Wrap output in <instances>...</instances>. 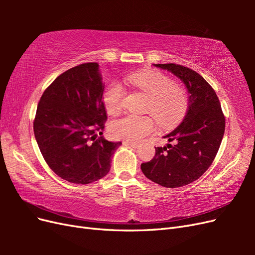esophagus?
<instances>
[{
	"label": "esophagus",
	"mask_w": 255,
	"mask_h": 255,
	"mask_svg": "<svg viewBox=\"0 0 255 255\" xmlns=\"http://www.w3.org/2000/svg\"><path fill=\"white\" fill-rule=\"evenodd\" d=\"M123 144H128V145H129V146H132V148H138V146H139V143H136V142H130V141H125L123 142Z\"/></svg>",
	"instance_id": "34e87169"
}]
</instances>
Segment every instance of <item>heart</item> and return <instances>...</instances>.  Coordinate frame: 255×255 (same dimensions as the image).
<instances>
[{
    "instance_id": "heart-1",
    "label": "heart",
    "mask_w": 255,
    "mask_h": 255,
    "mask_svg": "<svg viewBox=\"0 0 255 255\" xmlns=\"http://www.w3.org/2000/svg\"><path fill=\"white\" fill-rule=\"evenodd\" d=\"M128 83L148 97L145 112L152 113L163 128H170L181 121L187 111L188 101L185 91L174 85L173 81L156 70L138 71L130 74ZM126 89L114 83L103 95V103L107 114L116 116L121 113L125 104ZM155 129V120L151 115H129L114 121L110 127L111 135L117 139L130 142L139 141Z\"/></svg>"
}]
</instances>
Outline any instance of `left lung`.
<instances>
[{"label": "left lung", "instance_id": "8db88e82", "mask_svg": "<svg viewBox=\"0 0 255 255\" xmlns=\"http://www.w3.org/2000/svg\"><path fill=\"white\" fill-rule=\"evenodd\" d=\"M173 73L186 86L188 111L181 125L164 136L169 142L155 148V156L141 164L142 173L168 188L198 180L213 163L226 128V118L213 87L196 71L175 64L154 65Z\"/></svg>", "mask_w": 255, "mask_h": 255}]
</instances>
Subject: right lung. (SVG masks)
Wrapping results in <instances>:
<instances>
[{
    "instance_id": "1",
    "label": "right lung",
    "mask_w": 255,
    "mask_h": 255,
    "mask_svg": "<svg viewBox=\"0 0 255 255\" xmlns=\"http://www.w3.org/2000/svg\"><path fill=\"white\" fill-rule=\"evenodd\" d=\"M104 84L97 63H86L61 73L44 90L38 103L34 134L52 170L74 184L102 179L121 142L102 137L107 116Z\"/></svg>"
}]
</instances>
